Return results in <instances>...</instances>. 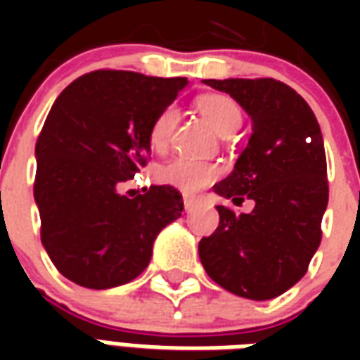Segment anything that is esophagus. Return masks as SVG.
I'll return each mask as SVG.
<instances>
[{
	"label": "esophagus",
	"mask_w": 360,
	"mask_h": 360,
	"mask_svg": "<svg viewBox=\"0 0 360 360\" xmlns=\"http://www.w3.org/2000/svg\"><path fill=\"white\" fill-rule=\"evenodd\" d=\"M183 202H185V210L191 212V210H195L200 200H198L196 196H185V198H183Z\"/></svg>",
	"instance_id": "esophagus-1"
}]
</instances>
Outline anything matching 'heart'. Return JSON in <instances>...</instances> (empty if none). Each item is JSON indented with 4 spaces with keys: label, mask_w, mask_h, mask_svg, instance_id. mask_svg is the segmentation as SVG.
Here are the masks:
<instances>
[{
    "label": "heart",
    "mask_w": 360,
    "mask_h": 360,
    "mask_svg": "<svg viewBox=\"0 0 360 360\" xmlns=\"http://www.w3.org/2000/svg\"><path fill=\"white\" fill-rule=\"evenodd\" d=\"M196 110L202 115L204 121L219 134H233L241 127L243 113L235 100L221 94H206L196 100ZM177 123V110L165 108L152 125L150 142L156 150L167 146L172 139L173 129ZM219 177V167L210 162H200L193 158L179 156L160 167L158 179L164 185L175 187L183 193H198L200 188L208 187L210 183Z\"/></svg>",
    "instance_id": "1"
}]
</instances>
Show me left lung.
Listing matches in <instances>:
<instances>
[{"mask_svg": "<svg viewBox=\"0 0 360 360\" xmlns=\"http://www.w3.org/2000/svg\"><path fill=\"white\" fill-rule=\"evenodd\" d=\"M249 113L252 134L214 193L255 200L250 214L218 206L219 226L198 243L204 270L229 293L268 301L299 281L320 247L328 206L326 152L310 105L274 79H206Z\"/></svg>", "mask_w": 360, "mask_h": 360, "instance_id": "left-lung-1", "label": "left lung"}]
</instances>
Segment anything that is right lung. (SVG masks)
Listing matches in <instances>:
<instances>
[{
	"instance_id": "obj_1",
	"label": "right lung",
	"mask_w": 360,
	"mask_h": 360,
	"mask_svg": "<svg viewBox=\"0 0 360 360\" xmlns=\"http://www.w3.org/2000/svg\"><path fill=\"white\" fill-rule=\"evenodd\" d=\"M187 84L94 71L51 105L36 142L34 200L44 249L77 285L110 289L141 276L158 233L181 218L177 188L150 187L134 198L117 188L146 165L154 121Z\"/></svg>"
}]
</instances>
